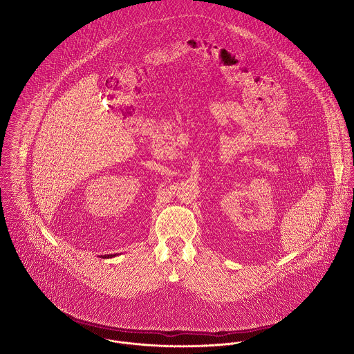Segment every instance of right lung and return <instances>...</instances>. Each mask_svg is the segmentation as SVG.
<instances>
[{
  "label": "right lung",
  "instance_id": "obj_1",
  "mask_svg": "<svg viewBox=\"0 0 354 354\" xmlns=\"http://www.w3.org/2000/svg\"><path fill=\"white\" fill-rule=\"evenodd\" d=\"M104 257H106V256H104ZM107 257H109V256H107Z\"/></svg>",
  "mask_w": 354,
  "mask_h": 354
}]
</instances>
